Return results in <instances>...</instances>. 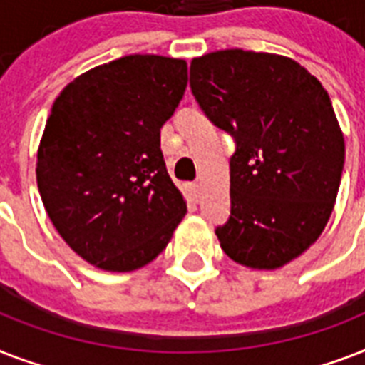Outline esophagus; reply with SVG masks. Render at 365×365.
<instances>
[{"label":"esophagus","mask_w":365,"mask_h":365,"mask_svg":"<svg viewBox=\"0 0 365 365\" xmlns=\"http://www.w3.org/2000/svg\"><path fill=\"white\" fill-rule=\"evenodd\" d=\"M189 195H191L195 200L199 199V197H200V185H199V183H191V185H189Z\"/></svg>","instance_id":"esophagus-1"}]
</instances>
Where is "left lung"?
Returning <instances> with one entry per match:
<instances>
[{
  "label": "left lung",
  "instance_id": "8db88e82",
  "mask_svg": "<svg viewBox=\"0 0 365 365\" xmlns=\"http://www.w3.org/2000/svg\"><path fill=\"white\" fill-rule=\"evenodd\" d=\"M191 91L235 138L222 250L257 271L299 257L322 235L345 165L328 91L295 60L225 48L191 60Z\"/></svg>",
  "mask_w": 365,
  "mask_h": 365
}]
</instances>
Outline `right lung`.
I'll use <instances>...</instances> for the list:
<instances>
[{
  "mask_svg": "<svg viewBox=\"0 0 365 365\" xmlns=\"http://www.w3.org/2000/svg\"><path fill=\"white\" fill-rule=\"evenodd\" d=\"M185 87V60L130 54L85 71L54 100L37 187L60 237L91 265H148L185 216L160 151V128Z\"/></svg>",
  "mask_w": 365,
  "mask_h": 365,
  "instance_id": "right-lung-1",
  "label": "right lung"
}]
</instances>
